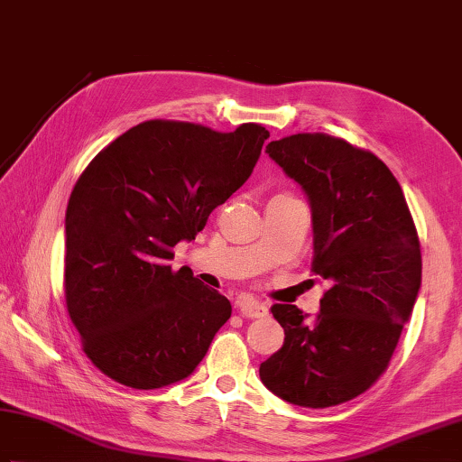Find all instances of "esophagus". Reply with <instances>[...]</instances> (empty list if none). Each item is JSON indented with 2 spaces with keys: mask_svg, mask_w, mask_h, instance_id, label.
<instances>
[{
  "mask_svg": "<svg viewBox=\"0 0 462 462\" xmlns=\"http://www.w3.org/2000/svg\"><path fill=\"white\" fill-rule=\"evenodd\" d=\"M237 309L245 319H262L268 314V306L260 300H254V298H244V300H239Z\"/></svg>",
  "mask_w": 462,
  "mask_h": 462,
  "instance_id": "obj_1",
  "label": "esophagus"
}]
</instances>
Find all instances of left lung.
Listing matches in <instances>:
<instances>
[{
    "instance_id": "8db88e82",
    "label": "left lung",
    "mask_w": 462,
    "mask_h": 462,
    "mask_svg": "<svg viewBox=\"0 0 462 462\" xmlns=\"http://www.w3.org/2000/svg\"><path fill=\"white\" fill-rule=\"evenodd\" d=\"M265 150L309 194L310 270L328 290L314 320L294 304L272 306L286 337L260 377L294 406H338L390 365L422 282L420 237L400 182L369 150L328 134H294Z\"/></svg>"
}]
</instances>
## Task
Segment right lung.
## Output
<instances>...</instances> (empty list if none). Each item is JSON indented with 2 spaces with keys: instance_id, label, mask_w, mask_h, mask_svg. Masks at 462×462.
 <instances>
[{
  "instance_id": "add662e5",
  "label": "right lung",
  "mask_w": 462,
  "mask_h": 462,
  "mask_svg": "<svg viewBox=\"0 0 462 462\" xmlns=\"http://www.w3.org/2000/svg\"><path fill=\"white\" fill-rule=\"evenodd\" d=\"M268 137L260 124L223 134L150 119L79 176L64 221V298L85 355L113 382L134 390L180 382L229 320L231 302L170 260L247 180Z\"/></svg>"
}]
</instances>
